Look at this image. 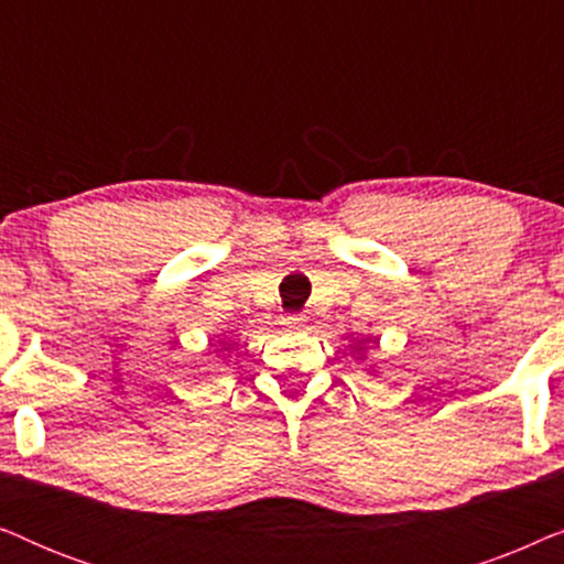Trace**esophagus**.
<instances>
[{
	"instance_id": "1",
	"label": "esophagus",
	"mask_w": 564,
	"mask_h": 564,
	"mask_svg": "<svg viewBox=\"0 0 564 564\" xmlns=\"http://www.w3.org/2000/svg\"><path fill=\"white\" fill-rule=\"evenodd\" d=\"M284 323H288V328L297 330V328L305 326V315H288V318H284Z\"/></svg>"
}]
</instances>
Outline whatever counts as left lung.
<instances>
[{
    "mask_svg": "<svg viewBox=\"0 0 564 564\" xmlns=\"http://www.w3.org/2000/svg\"><path fill=\"white\" fill-rule=\"evenodd\" d=\"M357 351H361V349H357ZM369 372H375V367H369Z\"/></svg>",
    "mask_w": 564,
    "mask_h": 564,
    "instance_id": "8db88e82",
    "label": "left lung"
}]
</instances>
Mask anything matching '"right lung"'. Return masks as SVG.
<instances>
[{
	"mask_svg": "<svg viewBox=\"0 0 564 564\" xmlns=\"http://www.w3.org/2000/svg\"><path fill=\"white\" fill-rule=\"evenodd\" d=\"M226 351H228V349H226Z\"/></svg>",
	"mask_w": 564,
	"mask_h": 564,
	"instance_id": "add662e5",
	"label": "right lung"
}]
</instances>
